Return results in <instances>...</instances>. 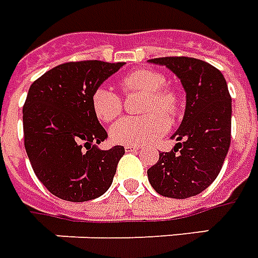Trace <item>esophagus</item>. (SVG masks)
Masks as SVG:
<instances>
[{
    "label": "esophagus",
    "instance_id": "34e87169",
    "mask_svg": "<svg viewBox=\"0 0 258 258\" xmlns=\"http://www.w3.org/2000/svg\"><path fill=\"white\" fill-rule=\"evenodd\" d=\"M125 150L126 151H139L140 147H138V146H125Z\"/></svg>",
    "mask_w": 258,
    "mask_h": 258
}]
</instances>
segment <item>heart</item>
Returning a JSON list of instances; mask_svg holds the SVG:
<instances>
[{
    "mask_svg": "<svg viewBox=\"0 0 258 258\" xmlns=\"http://www.w3.org/2000/svg\"><path fill=\"white\" fill-rule=\"evenodd\" d=\"M165 76L151 69H136L125 75L120 87L125 93H146L143 111L149 112L140 116H126L109 129V138L116 144L143 146L155 142L167 132L169 116H176L180 111V98L176 91L167 87ZM90 104L97 119L111 122L122 112V97L109 87L100 85L93 90Z\"/></svg>",
    "mask_w": 258,
    "mask_h": 258,
    "instance_id": "heart-1",
    "label": "heart"
}]
</instances>
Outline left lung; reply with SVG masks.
Masks as SVG:
<instances>
[{"mask_svg": "<svg viewBox=\"0 0 258 258\" xmlns=\"http://www.w3.org/2000/svg\"><path fill=\"white\" fill-rule=\"evenodd\" d=\"M165 65L186 91L183 120L172 138L183 140L160 153L147 171L158 195L187 199L206 190L218 176L231 146L232 98L224 75L208 62L190 56L149 59Z\"/></svg>", "mask_w": 258, "mask_h": 258, "instance_id": "left-lung-1", "label": "left lung"}]
</instances>
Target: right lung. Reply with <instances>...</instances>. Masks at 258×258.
I'll use <instances>...</instances> for the list:
<instances>
[{"mask_svg": "<svg viewBox=\"0 0 258 258\" xmlns=\"http://www.w3.org/2000/svg\"><path fill=\"white\" fill-rule=\"evenodd\" d=\"M123 62L61 63L34 80L23 105L25 149L38 180L67 202L97 199L112 183L122 146L97 149L107 132L93 112V90Z\"/></svg>", "mask_w": 258, "mask_h": 258, "instance_id": "1", "label": "right lung"}]
</instances>
